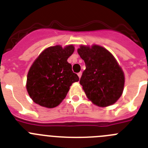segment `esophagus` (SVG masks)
<instances>
[{"label": "esophagus", "instance_id": "1", "mask_svg": "<svg viewBox=\"0 0 148 148\" xmlns=\"http://www.w3.org/2000/svg\"><path fill=\"white\" fill-rule=\"evenodd\" d=\"M77 75H78V77H79V78L80 79L81 76H82V72H79L78 74H77Z\"/></svg>", "mask_w": 148, "mask_h": 148}]
</instances>
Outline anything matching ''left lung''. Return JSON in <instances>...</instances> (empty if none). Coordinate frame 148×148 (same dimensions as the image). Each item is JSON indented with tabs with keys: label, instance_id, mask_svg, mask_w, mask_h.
<instances>
[{
	"label": "left lung",
	"instance_id": "obj_1",
	"mask_svg": "<svg viewBox=\"0 0 148 148\" xmlns=\"http://www.w3.org/2000/svg\"><path fill=\"white\" fill-rule=\"evenodd\" d=\"M77 52L86 63L79 80L86 96L94 105L106 107L122 94L125 75L116 60L107 49L97 45L80 46Z\"/></svg>",
	"mask_w": 148,
	"mask_h": 148
}]
</instances>
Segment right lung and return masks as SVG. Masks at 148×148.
I'll use <instances>...</instances> for the list:
<instances>
[{
    "label": "right lung",
    "instance_id": "1",
    "mask_svg": "<svg viewBox=\"0 0 148 148\" xmlns=\"http://www.w3.org/2000/svg\"><path fill=\"white\" fill-rule=\"evenodd\" d=\"M74 47L69 45L46 49L34 60L27 75L26 89L35 103L52 108L65 99L73 82L79 77L67 62Z\"/></svg>",
    "mask_w": 148,
    "mask_h": 148
}]
</instances>
